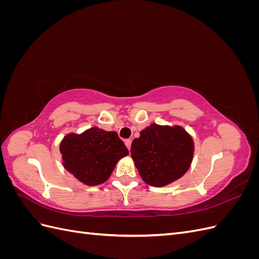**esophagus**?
<instances>
[{
  "mask_svg": "<svg viewBox=\"0 0 259 259\" xmlns=\"http://www.w3.org/2000/svg\"><path fill=\"white\" fill-rule=\"evenodd\" d=\"M124 143H125V145H126V147L128 149H131V146H132V140L131 139H125Z\"/></svg>",
  "mask_w": 259,
  "mask_h": 259,
  "instance_id": "esophagus-1",
  "label": "esophagus"
}]
</instances>
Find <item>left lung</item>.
<instances>
[{"instance_id": "8db88e82", "label": "left lung", "mask_w": 259, "mask_h": 259, "mask_svg": "<svg viewBox=\"0 0 259 259\" xmlns=\"http://www.w3.org/2000/svg\"><path fill=\"white\" fill-rule=\"evenodd\" d=\"M131 153L145 182L153 187H163L189 169L193 142L182 127L151 124L133 140Z\"/></svg>"}]
</instances>
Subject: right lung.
<instances>
[{
  "label": "right lung",
  "mask_w": 259,
  "mask_h": 259,
  "mask_svg": "<svg viewBox=\"0 0 259 259\" xmlns=\"http://www.w3.org/2000/svg\"><path fill=\"white\" fill-rule=\"evenodd\" d=\"M64 166L83 184L96 186L110 177L128 149L116 132L92 127L81 135H67L60 144Z\"/></svg>",
  "instance_id": "obj_1"
}]
</instances>
